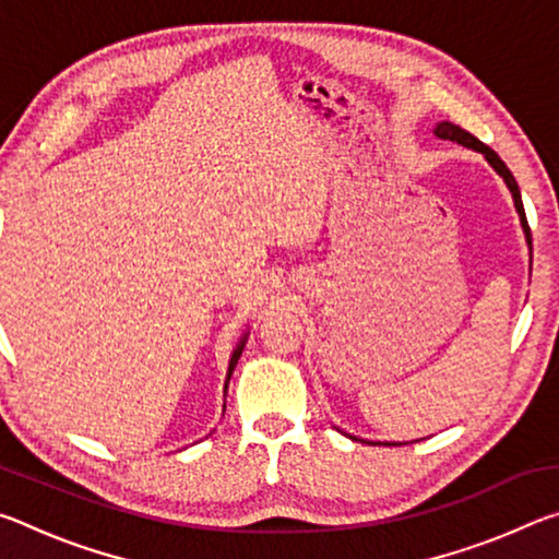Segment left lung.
Instances as JSON below:
<instances>
[{
  "label": "left lung",
  "instance_id": "1",
  "mask_svg": "<svg viewBox=\"0 0 559 559\" xmlns=\"http://www.w3.org/2000/svg\"><path fill=\"white\" fill-rule=\"evenodd\" d=\"M433 135L441 138V140H451V143H459V145H463V147L473 150V153H480V155L486 157V163H488L490 167H493L500 177H503L506 187L510 189V194H513L515 212H518V216H520V226H523V234H525V241H527V249H530V263H533V239H530V226H527V219H525L523 197H520V189H518L515 177H513V173H510V169L506 167L503 159H500L488 145L480 143L478 138H473L471 132H466V130L459 128V126H453V122H449V120L437 122V128H433ZM335 429H337V427H335ZM337 431H343V429H337ZM345 437H349V433H345ZM349 439H353V441H362V439H357V437H349ZM370 443H372V441H370ZM384 443H386V447H402V443H392V441H384ZM404 443H406V441H404Z\"/></svg>",
  "mask_w": 559,
  "mask_h": 559
}]
</instances>
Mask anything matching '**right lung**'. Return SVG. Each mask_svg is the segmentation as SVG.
<instances>
[{
	"label": "right lung",
	"instance_id": "obj_1",
	"mask_svg": "<svg viewBox=\"0 0 559 559\" xmlns=\"http://www.w3.org/2000/svg\"><path fill=\"white\" fill-rule=\"evenodd\" d=\"M246 337H249V330H246V333L241 335L239 345L234 347V353H231V357H229V370H226V382H224V396H226V390H229V380H231V374H234V367H236V362H239V357H241V353H243ZM224 406H226V404H224Z\"/></svg>",
	"mask_w": 559,
	"mask_h": 559
}]
</instances>
